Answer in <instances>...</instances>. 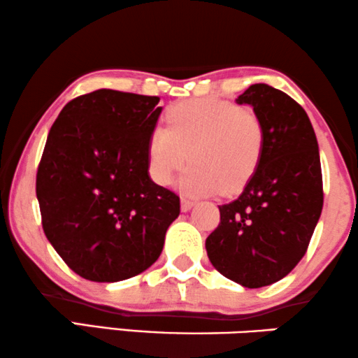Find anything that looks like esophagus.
<instances>
[{
    "mask_svg": "<svg viewBox=\"0 0 358 358\" xmlns=\"http://www.w3.org/2000/svg\"><path fill=\"white\" fill-rule=\"evenodd\" d=\"M194 205H195L194 200L185 199V196H182V199H180V210H182V211H189Z\"/></svg>",
    "mask_w": 358,
    "mask_h": 358,
    "instance_id": "34e87169",
    "label": "esophagus"
}]
</instances>
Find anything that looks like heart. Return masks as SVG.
Listing matches in <instances>:
<instances>
[{"label": "heart", "mask_w": 358, "mask_h": 358, "mask_svg": "<svg viewBox=\"0 0 358 358\" xmlns=\"http://www.w3.org/2000/svg\"><path fill=\"white\" fill-rule=\"evenodd\" d=\"M155 127L147 145V166L153 182L168 185L189 162L179 179L187 195H231L250 182L265 153L262 119L250 110L216 98L176 103Z\"/></svg>", "instance_id": "obj_1"}]
</instances>
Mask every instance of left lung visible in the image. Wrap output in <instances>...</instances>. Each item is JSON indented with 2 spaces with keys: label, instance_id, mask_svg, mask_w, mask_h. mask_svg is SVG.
<instances>
[{
  "label": "left lung",
  "instance_id": "obj_1",
  "mask_svg": "<svg viewBox=\"0 0 358 358\" xmlns=\"http://www.w3.org/2000/svg\"><path fill=\"white\" fill-rule=\"evenodd\" d=\"M236 101L262 119L265 153L239 199L220 206L205 247L222 276L257 289L302 260L323 208V178L317 136L297 101L266 84L250 85Z\"/></svg>",
  "mask_w": 358,
  "mask_h": 358
}]
</instances>
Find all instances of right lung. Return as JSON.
Listing matches in <instances>:
<instances>
[{"mask_svg": "<svg viewBox=\"0 0 358 358\" xmlns=\"http://www.w3.org/2000/svg\"><path fill=\"white\" fill-rule=\"evenodd\" d=\"M158 96L110 89L59 113L37 171L46 239L72 271L95 282L137 276L158 260L179 196L148 176Z\"/></svg>", "mask_w": 358, "mask_h": 358, "instance_id": "obj_1", "label": "right lung"}]
</instances>
